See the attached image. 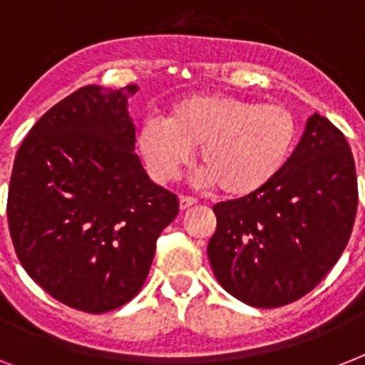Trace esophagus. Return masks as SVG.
Returning <instances> with one entry per match:
<instances>
[{
    "label": "esophagus",
    "instance_id": "esophagus-1",
    "mask_svg": "<svg viewBox=\"0 0 365 365\" xmlns=\"http://www.w3.org/2000/svg\"><path fill=\"white\" fill-rule=\"evenodd\" d=\"M195 205H197V199L193 197H180V210H189Z\"/></svg>",
    "mask_w": 365,
    "mask_h": 365
}]
</instances>
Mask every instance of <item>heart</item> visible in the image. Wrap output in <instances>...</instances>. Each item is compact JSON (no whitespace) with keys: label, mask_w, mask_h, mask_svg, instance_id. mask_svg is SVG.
Instances as JSON below:
<instances>
[{"label":"heart","mask_w":365,"mask_h":365,"mask_svg":"<svg viewBox=\"0 0 365 365\" xmlns=\"http://www.w3.org/2000/svg\"><path fill=\"white\" fill-rule=\"evenodd\" d=\"M295 142L297 119L289 108L231 94H193L178 102L168 119H143L136 134L155 182H176L199 148L200 180L229 197H246L272 182Z\"/></svg>","instance_id":"obj_1"}]
</instances>
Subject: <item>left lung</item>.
<instances>
[{"mask_svg": "<svg viewBox=\"0 0 365 365\" xmlns=\"http://www.w3.org/2000/svg\"><path fill=\"white\" fill-rule=\"evenodd\" d=\"M356 206L351 145L334 123L314 113L272 182L214 206L212 271L246 305L294 303L337 263L351 239Z\"/></svg>", "mask_w": 365, "mask_h": 365, "instance_id": "obj_1", "label": "left lung"}]
</instances>
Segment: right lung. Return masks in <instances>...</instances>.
<instances>
[{"mask_svg":"<svg viewBox=\"0 0 365 365\" xmlns=\"http://www.w3.org/2000/svg\"><path fill=\"white\" fill-rule=\"evenodd\" d=\"M136 85L79 88L31 126L14 157L7 220L16 257L48 295L100 314L134 297L178 197L134 153Z\"/></svg>","mask_w":365,"mask_h":365,"instance_id":"add662e5","label":"right lung"}]
</instances>
